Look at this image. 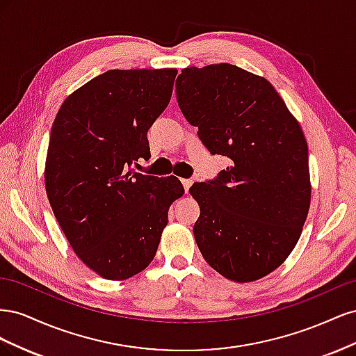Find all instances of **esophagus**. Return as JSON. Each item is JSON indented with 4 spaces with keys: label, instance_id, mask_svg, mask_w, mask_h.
Here are the masks:
<instances>
[{
    "label": "esophagus",
    "instance_id": "esophagus-1",
    "mask_svg": "<svg viewBox=\"0 0 356 356\" xmlns=\"http://www.w3.org/2000/svg\"><path fill=\"white\" fill-rule=\"evenodd\" d=\"M181 182H182V186H184V190H186V193H188V188L191 187L193 181H191V179H181Z\"/></svg>",
    "mask_w": 356,
    "mask_h": 356
}]
</instances>
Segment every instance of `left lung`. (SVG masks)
<instances>
[{
	"instance_id": "8db88e82",
	"label": "left lung",
	"mask_w": 356,
	"mask_h": 356,
	"mask_svg": "<svg viewBox=\"0 0 356 356\" xmlns=\"http://www.w3.org/2000/svg\"><path fill=\"white\" fill-rule=\"evenodd\" d=\"M177 101L211 154L232 160L190 188L199 250L230 281L261 279L286 260L307 218L305 134L270 83L230 63L182 70Z\"/></svg>"
}]
</instances>
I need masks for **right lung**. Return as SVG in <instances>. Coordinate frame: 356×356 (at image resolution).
I'll return each mask as SVG.
<instances>
[{
    "label": "right lung",
    "mask_w": 356,
    "mask_h": 356,
    "mask_svg": "<svg viewBox=\"0 0 356 356\" xmlns=\"http://www.w3.org/2000/svg\"><path fill=\"white\" fill-rule=\"evenodd\" d=\"M178 71L110 70L63 101L51 126L44 182L53 213L90 270L124 281L153 261L172 202L184 187L138 174L147 132L168 106Z\"/></svg>",
    "instance_id": "right-lung-1"
}]
</instances>
